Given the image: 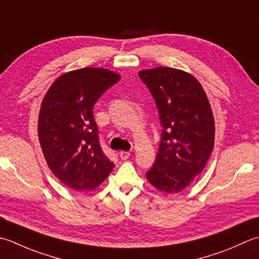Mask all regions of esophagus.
I'll return each instance as SVG.
<instances>
[{
    "mask_svg": "<svg viewBox=\"0 0 259 259\" xmlns=\"http://www.w3.org/2000/svg\"><path fill=\"white\" fill-rule=\"evenodd\" d=\"M130 155H131L130 152H126V151H120L119 152V157L122 160H127L128 157H130Z\"/></svg>",
    "mask_w": 259,
    "mask_h": 259,
    "instance_id": "1",
    "label": "esophagus"
}]
</instances>
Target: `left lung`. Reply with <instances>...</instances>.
<instances>
[{
	"label": "left lung",
	"mask_w": 259,
	"mask_h": 259,
	"mask_svg": "<svg viewBox=\"0 0 259 259\" xmlns=\"http://www.w3.org/2000/svg\"><path fill=\"white\" fill-rule=\"evenodd\" d=\"M159 109L163 127L146 179L160 191L180 192L202 172L213 150L214 119L205 92L191 73L170 67L139 72Z\"/></svg>",
	"instance_id": "1"
}]
</instances>
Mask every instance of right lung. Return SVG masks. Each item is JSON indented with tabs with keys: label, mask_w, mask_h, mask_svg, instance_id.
<instances>
[{
	"label": "right lung",
	"mask_w": 259,
	"mask_h": 259,
	"mask_svg": "<svg viewBox=\"0 0 259 259\" xmlns=\"http://www.w3.org/2000/svg\"><path fill=\"white\" fill-rule=\"evenodd\" d=\"M120 79L105 68H82L58 77L42 100L38 135L52 173L70 189L92 191L106 180L114 163L99 145L93 108Z\"/></svg>",
	"instance_id": "right-lung-1"
}]
</instances>
